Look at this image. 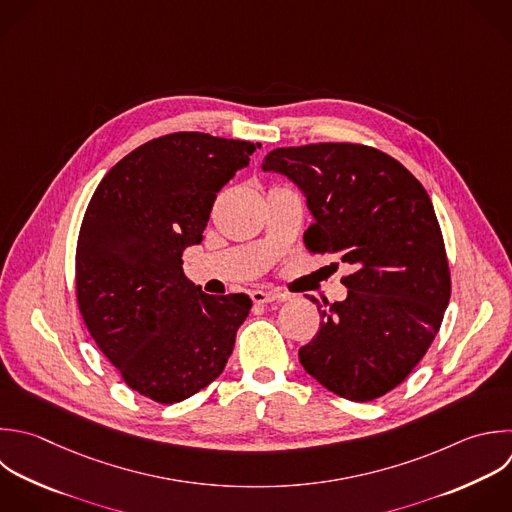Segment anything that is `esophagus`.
<instances>
[{
	"label": "esophagus",
	"instance_id": "34e87169",
	"mask_svg": "<svg viewBox=\"0 0 512 512\" xmlns=\"http://www.w3.org/2000/svg\"><path fill=\"white\" fill-rule=\"evenodd\" d=\"M250 298L254 304H270L274 300H278V294L274 292H264V290H252Z\"/></svg>",
	"mask_w": 512,
	"mask_h": 512
}]
</instances>
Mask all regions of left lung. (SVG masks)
<instances>
[{
  "label": "left lung",
  "mask_w": 512,
  "mask_h": 512,
  "mask_svg": "<svg viewBox=\"0 0 512 512\" xmlns=\"http://www.w3.org/2000/svg\"><path fill=\"white\" fill-rule=\"evenodd\" d=\"M264 172L286 176L306 198L304 242L352 266L340 302L324 306L318 334L298 350L330 392L374 400L426 354L450 300L440 226L422 184L394 158L360 144L278 148Z\"/></svg>",
  "instance_id": "left-lung-1"
}]
</instances>
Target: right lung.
I'll list each match as a JSON object with an SVG mask.
<instances>
[{
  "instance_id": "1",
  "label": "right lung",
  "mask_w": 512,
  "mask_h": 512,
  "mask_svg": "<svg viewBox=\"0 0 512 512\" xmlns=\"http://www.w3.org/2000/svg\"><path fill=\"white\" fill-rule=\"evenodd\" d=\"M260 144L176 132L120 160L96 188L78 238L84 322L140 394L172 404L216 380L252 300L210 296L182 270L216 194Z\"/></svg>"
}]
</instances>
